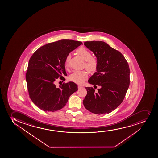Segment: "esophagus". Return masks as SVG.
Masks as SVG:
<instances>
[{"mask_svg": "<svg viewBox=\"0 0 158 158\" xmlns=\"http://www.w3.org/2000/svg\"><path fill=\"white\" fill-rule=\"evenodd\" d=\"M81 88H83V86H82L81 85H78V88L80 89Z\"/></svg>", "mask_w": 158, "mask_h": 158, "instance_id": "obj_1", "label": "esophagus"}]
</instances>
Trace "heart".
<instances>
[{
    "label": "heart",
    "mask_w": 158,
    "mask_h": 158,
    "mask_svg": "<svg viewBox=\"0 0 158 158\" xmlns=\"http://www.w3.org/2000/svg\"><path fill=\"white\" fill-rule=\"evenodd\" d=\"M76 53L85 60V67L90 73H94L97 70L98 62L97 59L92 57V54L88 49L85 47H80L76 50ZM70 55H68L64 60V67L68 68L69 65ZM88 77V73L85 70L75 71L70 75L69 79L71 81L76 83H81Z\"/></svg>",
    "instance_id": "heart-1"
}]
</instances>
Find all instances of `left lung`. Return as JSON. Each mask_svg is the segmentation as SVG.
<instances>
[{"label":"left lung","instance_id":"left-lung-1","mask_svg":"<svg viewBox=\"0 0 158 158\" xmlns=\"http://www.w3.org/2000/svg\"><path fill=\"white\" fill-rule=\"evenodd\" d=\"M84 45L94 54L98 62L97 72L88 82L100 87L98 91L85 87L83 105L94 114H105L115 110L124 100L130 83V69L121 52L103 41H87Z\"/></svg>","mask_w":158,"mask_h":158}]
</instances>
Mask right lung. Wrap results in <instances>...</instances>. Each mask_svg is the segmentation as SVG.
I'll return each mask as SVG.
<instances>
[{
  "label": "right lung",
  "instance_id": "add662e5",
  "mask_svg": "<svg viewBox=\"0 0 158 158\" xmlns=\"http://www.w3.org/2000/svg\"><path fill=\"white\" fill-rule=\"evenodd\" d=\"M82 44L80 41L61 40L49 43L37 49L29 60L26 81L29 97L37 107L45 112H55L64 107L70 96L78 90L73 82L56 87L57 79L67 76L64 67L66 56Z\"/></svg>",
  "mask_w": 158,
  "mask_h": 158
}]
</instances>
